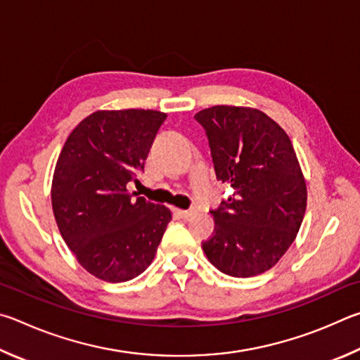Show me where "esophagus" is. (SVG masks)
Instances as JSON below:
<instances>
[{
	"label": "esophagus",
	"instance_id": "34e87169",
	"mask_svg": "<svg viewBox=\"0 0 360 360\" xmlns=\"http://www.w3.org/2000/svg\"><path fill=\"white\" fill-rule=\"evenodd\" d=\"M175 213H176V215H179L180 218L188 219V218H191V217L194 215V210H181V209H175Z\"/></svg>",
	"mask_w": 360,
	"mask_h": 360
}]
</instances>
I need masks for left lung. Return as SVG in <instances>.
I'll return each mask as SVG.
<instances>
[{
  "label": "left lung",
  "mask_w": 360,
  "mask_h": 360,
  "mask_svg": "<svg viewBox=\"0 0 360 360\" xmlns=\"http://www.w3.org/2000/svg\"><path fill=\"white\" fill-rule=\"evenodd\" d=\"M194 118L209 137L217 179L234 196L212 210L215 231L202 242L219 272L248 278L267 272L297 237L307 184L286 131L253 107L213 105Z\"/></svg>",
  "instance_id": "1"
}]
</instances>
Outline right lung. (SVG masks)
Listing matches in <instances>:
<instances>
[{"label":"right lung","instance_id":"obj_1","mask_svg":"<svg viewBox=\"0 0 360 360\" xmlns=\"http://www.w3.org/2000/svg\"><path fill=\"white\" fill-rule=\"evenodd\" d=\"M166 117L143 109L96 110L63 145L50 190L55 221L77 262L99 280L141 275L172 219L166 205L128 190Z\"/></svg>","mask_w":360,"mask_h":360}]
</instances>
